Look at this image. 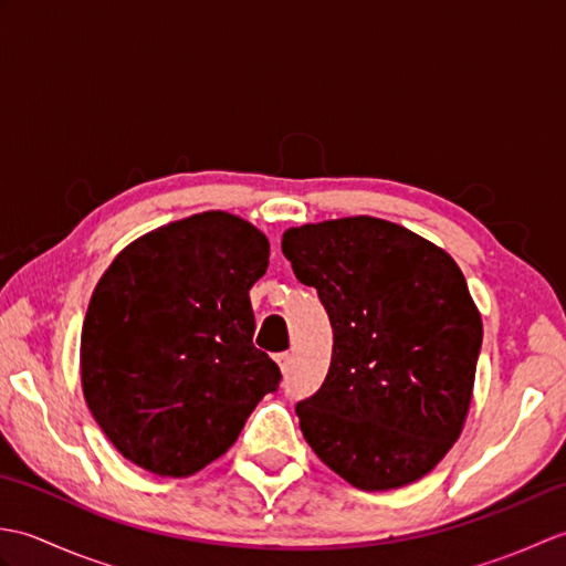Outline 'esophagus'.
I'll return each instance as SVG.
<instances>
[{"instance_id":"34e87169","label":"esophagus","mask_w":566,"mask_h":566,"mask_svg":"<svg viewBox=\"0 0 566 566\" xmlns=\"http://www.w3.org/2000/svg\"><path fill=\"white\" fill-rule=\"evenodd\" d=\"M274 359H276V365H280L282 371H290V365H292V355L290 353H280Z\"/></svg>"}]
</instances>
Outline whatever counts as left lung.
I'll return each instance as SVG.
<instances>
[{
  "label": "left lung",
  "mask_w": 566,
  "mask_h": 566,
  "mask_svg": "<svg viewBox=\"0 0 566 566\" xmlns=\"http://www.w3.org/2000/svg\"><path fill=\"white\" fill-rule=\"evenodd\" d=\"M282 252L333 326L326 381L296 403L311 450L363 491L416 482L460 438L472 401L484 331L462 270L371 216L290 228Z\"/></svg>",
  "instance_id": "obj_1"
}]
</instances>
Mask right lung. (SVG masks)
Instances as JSON below:
<instances>
[{
	"instance_id": "obj_1",
	"label": "right lung",
	"mask_w": 566,
	"mask_h": 566,
	"mask_svg": "<svg viewBox=\"0 0 566 566\" xmlns=\"http://www.w3.org/2000/svg\"><path fill=\"white\" fill-rule=\"evenodd\" d=\"M268 260L255 226L207 211L138 238L102 274L82 326V391L126 460L195 474L280 387V367L252 345L248 292Z\"/></svg>"
}]
</instances>
